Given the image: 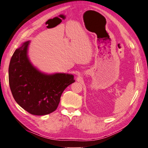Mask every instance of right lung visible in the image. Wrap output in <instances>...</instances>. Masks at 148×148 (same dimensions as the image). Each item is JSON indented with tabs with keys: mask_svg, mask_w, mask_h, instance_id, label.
I'll return each instance as SVG.
<instances>
[{
	"mask_svg": "<svg viewBox=\"0 0 148 148\" xmlns=\"http://www.w3.org/2000/svg\"><path fill=\"white\" fill-rule=\"evenodd\" d=\"M29 41L16 49L9 67V83L14 100L33 115H46L55 111L62 93L74 83L72 74L47 75L37 71L27 57Z\"/></svg>",
	"mask_w": 148,
	"mask_h": 148,
	"instance_id": "right-lung-1",
	"label": "right lung"
}]
</instances>
